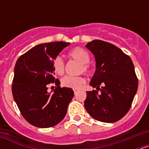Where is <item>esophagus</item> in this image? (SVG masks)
Returning <instances> with one entry per match:
<instances>
[{
	"label": "esophagus",
	"mask_w": 149,
	"mask_h": 149,
	"mask_svg": "<svg viewBox=\"0 0 149 149\" xmlns=\"http://www.w3.org/2000/svg\"><path fill=\"white\" fill-rule=\"evenodd\" d=\"M77 92H78V89H74V95L77 94Z\"/></svg>",
	"instance_id": "esophagus-1"
}]
</instances>
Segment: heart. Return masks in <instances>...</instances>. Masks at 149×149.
I'll return each instance as SVG.
<instances>
[{
    "mask_svg": "<svg viewBox=\"0 0 149 149\" xmlns=\"http://www.w3.org/2000/svg\"><path fill=\"white\" fill-rule=\"evenodd\" d=\"M68 55L74 60H77L81 63L80 68V72L85 74H89L90 72V68L87 63L90 60L88 51L81 47H76L71 50ZM65 69V65L61 57L57 56L53 61V70L55 74L58 75H63ZM62 85L65 87L72 88V89H80L85 84V79L81 76L73 77V76H65L62 79Z\"/></svg>",
    "mask_w": 149,
    "mask_h": 149,
    "instance_id": "b5f03b06",
    "label": "heart"
}]
</instances>
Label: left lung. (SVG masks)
I'll return each instance as SVG.
<instances>
[{
	"label": "left lung",
	"mask_w": 149,
	"mask_h": 149,
	"mask_svg": "<svg viewBox=\"0 0 149 149\" xmlns=\"http://www.w3.org/2000/svg\"><path fill=\"white\" fill-rule=\"evenodd\" d=\"M86 47L95 58V72L89 85L97 90L86 92L84 107L96 120L117 122L130 110L137 91L132 60L120 48L104 41L95 39Z\"/></svg>",
	"instance_id": "obj_1"
}]
</instances>
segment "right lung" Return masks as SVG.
Wrapping results in <instances>:
<instances>
[{
    "label": "right lung",
    "mask_w": 149,
    "mask_h": 149,
    "mask_svg": "<svg viewBox=\"0 0 149 149\" xmlns=\"http://www.w3.org/2000/svg\"><path fill=\"white\" fill-rule=\"evenodd\" d=\"M69 45L63 42L38 45L17 60L12 86L13 98L22 115L32 125L53 127L66 114L74 91L60 87V81L54 77L53 61ZM54 81L58 87L54 93H48L47 85Z\"/></svg>",
    "instance_id": "obj_1"
}]
</instances>
